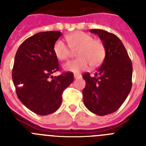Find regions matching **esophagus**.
Listing matches in <instances>:
<instances>
[{"instance_id":"obj_1","label":"esophagus","mask_w":146,"mask_h":146,"mask_svg":"<svg viewBox=\"0 0 146 146\" xmlns=\"http://www.w3.org/2000/svg\"><path fill=\"white\" fill-rule=\"evenodd\" d=\"M74 79L75 80H77V79H80L81 77V74H74Z\"/></svg>"}]
</instances>
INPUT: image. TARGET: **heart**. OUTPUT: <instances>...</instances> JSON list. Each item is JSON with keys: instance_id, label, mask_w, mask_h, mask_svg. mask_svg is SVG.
<instances>
[{"instance_id": "obj_1", "label": "heart", "mask_w": 146, "mask_h": 146, "mask_svg": "<svg viewBox=\"0 0 146 146\" xmlns=\"http://www.w3.org/2000/svg\"><path fill=\"white\" fill-rule=\"evenodd\" d=\"M68 44L62 40H57L53 46L55 57L60 60L69 59L73 51L77 52L78 59L68 62L64 69L73 73H80L91 67L101 65L106 55L104 43L99 39H94L91 35L85 32L77 31L66 36Z\"/></svg>"}]
</instances>
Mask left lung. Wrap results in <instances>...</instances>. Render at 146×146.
<instances>
[{
	"label": "left lung",
	"mask_w": 146,
	"mask_h": 146,
	"mask_svg": "<svg viewBox=\"0 0 146 146\" xmlns=\"http://www.w3.org/2000/svg\"><path fill=\"white\" fill-rule=\"evenodd\" d=\"M106 49L102 64L94 77L84 74L86 87L82 90L85 106L94 114L106 115L119 109L131 88L132 64L123 43L113 33L91 29Z\"/></svg>",
	"instance_id": "obj_1"
}]
</instances>
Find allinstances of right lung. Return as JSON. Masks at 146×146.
Listing matches in <instances>:
<instances>
[{
    "label": "right lung",
    "mask_w": 146,
    "mask_h": 146,
    "mask_svg": "<svg viewBox=\"0 0 146 146\" xmlns=\"http://www.w3.org/2000/svg\"><path fill=\"white\" fill-rule=\"evenodd\" d=\"M60 31L36 33L18 48L12 70V80L18 99L36 114L47 115L60 108L62 94L74 80L72 72L57 77L60 69L53 46Z\"/></svg>",
    "instance_id": "right-lung-1"
}]
</instances>
